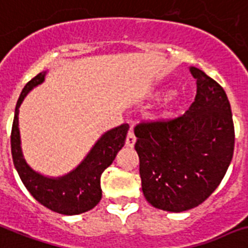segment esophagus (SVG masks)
Instances as JSON below:
<instances>
[{
    "label": "esophagus",
    "mask_w": 248,
    "mask_h": 248,
    "mask_svg": "<svg viewBox=\"0 0 248 248\" xmlns=\"http://www.w3.org/2000/svg\"><path fill=\"white\" fill-rule=\"evenodd\" d=\"M134 143H136V136L133 133V129H130L126 134V140H125V146L126 147H134Z\"/></svg>",
    "instance_id": "34e87169"
}]
</instances>
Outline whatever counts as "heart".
Listing matches in <instances>:
<instances>
[{
	"label": "heart",
	"instance_id": "b5f03b06",
	"mask_svg": "<svg viewBox=\"0 0 248 248\" xmlns=\"http://www.w3.org/2000/svg\"><path fill=\"white\" fill-rule=\"evenodd\" d=\"M175 100H177L175 94H171V96L168 97L165 101V105H164V111L169 112L170 110L173 108V105H174V102H175Z\"/></svg>",
	"mask_w": 248,
	"mask_h": 248
}]
</instances>
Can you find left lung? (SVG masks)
<instances>
[{
	"instance_id": "obj_1",
	"label": "left lung",
	"mask_w": 248,
	"mask_h": 248,
	"mask_svg": "<svg viewBox=\"0 0 248 248\" xmlns=\"http://www.w3.org/2000/svg\"><path fill=\"white\" fill-rule=\"evenodd\" d=\"M195 102L170 120L134 128L142 191L154 207L182 213L201 205L217 188L234 151L231 104L223 87L197 68Z\"/></svg>"
}]
</instances>
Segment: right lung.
<instances>
[{"label": "right lung", "instance_id": "obj_1", "mask_svg": "<svg viewBox=\"0 0 248 248\" xmlns=\"http://www.w3.org/2000/svg\"><path fill=\"white\" fill-rule=\"evenodd\" d=\"M46 71L25 84L17 100L11 129V154L17 174L29 193L47 209L62 215H78L93 209L102 197L101 175L111 165L125 143L128 124L108 130L97 140L90 154L74 170L59 178L45 177L28 165L21 151L19 108L29 91L45 80Z\"/></svg>", "mask_w": 248, "mask_h": 248}]
</instances>
